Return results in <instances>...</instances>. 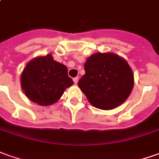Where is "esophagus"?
I'll return each mask as SVG.
<instances>
[{"label": "esophagus", "instance_id": "obj_1", "mask_svg": "<svg viewBox=\"0 0 159 159\" xmlns=\"http://www.w3.org/2000/svg\"><path fill=\"white\" fill-rule=\"evenodd\" d=\"M78 81H79V77H75L73 78V82L75 83V84H77Z\"/></svg>", "mask_w": 159, "mask_h": 159}]
</instances>
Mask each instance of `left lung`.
Masks as SVG:
<instances>
[{"label":"left lung","instance_id":"1","mask_svg":"<svg viewBox=\"0 0 159 159\" xmlns=\"http://www.w3.org/2000/svg\"><path fill=\"white\" fill-rule=\"evenodd\" d=\"M84 66L86 73L78 86L93 107L111 110L125 102L134 82L132 69L124 59L111 52H97Z\"/></svg>","mask_w":159,"mask_h":159}]
</instances>
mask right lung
Instances as JSON below:
<instances>
[{
  "label": "right lung",
  "instance_id": "obj_1",
  "mask_svg": "<svg viewBox=\"0 0 159 159\" xmlns=\"http://www.w3.org/2000/svg\"><path fill=\"white\" fill-rule=\"evenodd\" d=\"M20 84L31 101L40 106H49L56 102L73 81L65 66L48 54L27 63L21 74Z\"/></svg>",
  "mask_w": 159,
  "mask_h": 159
}]
</instances>
